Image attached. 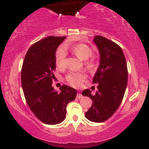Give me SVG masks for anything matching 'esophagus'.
<instances>
[{
	"label": "esophagus",
	"instance_id": "1",
	"mask_svg": "<svg viewBox=\"0 0 149 149\" xmlns=\"http://www.w3.org/2000/svg\"><path fill=\"white\" fill-rule=\"evenodd\" d=\"M83 97V95H82V94H81V93H77V97L78 99H80V98H81V97Z\"/></svg>",
	"mask_w": 149,
	"mask_h": 149
}]
</instances>
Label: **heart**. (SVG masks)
<instances>
[{"mask_svg":"<svg viewBox=\"0 0 149 149\" xmlns=\"http://www.w3.org/2000/svg\"><path fill=\"white\" fill-rule=\"evenodd\" d=\"M68 49L81 60H88L93 54L91 49L85 44L74 45L70 47L68 46H64L63 48L58 49L56 53V64L59 68H64L66 65V53L65 51ZM93 66V63L91 61L87 63V66L89 68H92ZM85 77V74L83 72H70L66 75V79L70 85L74 87H78L82 83Z\"/></svg>","mask_w":149,"mask_h":149,"instance_id":"1","label":"heart"}]
</instances>
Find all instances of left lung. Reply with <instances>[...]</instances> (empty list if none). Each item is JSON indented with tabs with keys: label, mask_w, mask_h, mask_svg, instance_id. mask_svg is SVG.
I'll list each match as a JSON object with an SVG mask.
<instances>
[{
	"label": "left lung",
	"mask_w": 149,
	"mask_h": 149,
	"mask_svg": "<svg viewBox=\"0 0 149 149\" xmlns=\"http://www.w3.org/2000/svg\"><path fill=\"white\" fill-rule=\"evenodd\" d=\"M93 41L100 53V64L93 79L98 83L95 95L85 89L82 95L90 97L92 105L85 113L89 121L103 122L118 109L123 98L127 84V68L121 48L102 36H95Z\"/></svg>",
	"instance_id": "1"
}]
</instances>
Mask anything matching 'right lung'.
<instances>
[{
    "label": "right lung",
    "instance_id": "right-lung-1",
    "mask_svg": "<svg viewBox=\"0 0 149 149\" xmlns=\"http://www.w3.org/2000/svg\"><path fill=\"white\" fill-rule=\"evenodd\" d=\"M66 36H47L30 47L22 68V86L28 107L40 121L56 125L66 117V106L75 99L77 90L68 85L60 92L52 86L56 52Z\"/></svg>",
    "mask_w": 149,
    "mask_h": 149
}]
</instances>
